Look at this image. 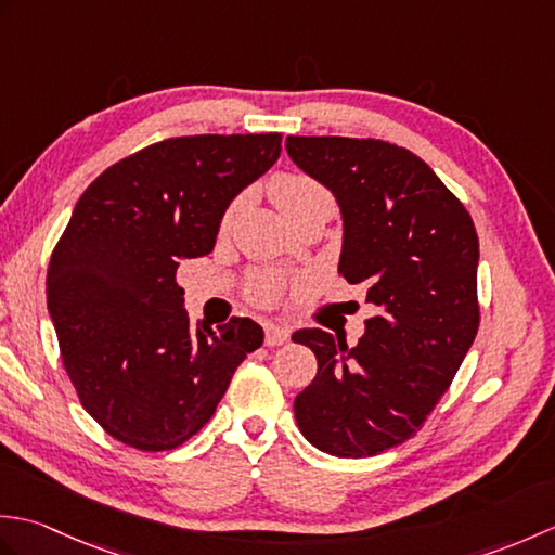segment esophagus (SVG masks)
Returning <instances> with one entry per match:
<instances>
[{
    "instance_id": "obj_1",
    "label": "esophagus",
    "mask_w": 555,
    "mask_h": 555,
    "mask_svg": "<svg viewBox=\"0 0 555 555\" xmlns=\"http://www.w3.org/2000/svg\"><path fill=\"white\" fill-rule=\"evenodd\" d=\"M288 328L286 326H276V324H267L264 326V346L274 348V346H284L288 344Z\"/></svg>"
}]
</instances>
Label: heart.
Listing matches in <instances>:
<instances>
[{
	"label": "heart",
	"instance_id": "b5f03b06",
	"mask_svg": "<svg viewBox=\"0 0 555 555\" xmlns=\"http://www.w3.org/2000/svg\"><path fill=\"white\" fill-rule=\"evenodd\" d=\"M269 193H271V199H274V205L281 209V215H284L288 221L300 217L302 211H308L312 207L334 205L332 193H328L320 181L312 179V176L300 173V171L276 173L269 183ZM233 211H235V203L229 207L227 217H223V227L231 221ZM279 291H281V279L274 274H262L253 281L250 296L259 302H271L276 300Z\"/></svg>",
	"mask_w": 555,
	"mask_h": 555
}]
</instances>
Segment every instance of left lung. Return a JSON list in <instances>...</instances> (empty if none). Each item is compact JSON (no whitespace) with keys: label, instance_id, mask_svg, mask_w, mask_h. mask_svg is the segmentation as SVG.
<instances>
[{"label":"left lung","instance_id":"8db88e82","mask_svg":"<svg viewBox=\"0 0 555 555\" xmlns=\"http://www.w3.org/2000/svg\"><path fill=\"white\" fill-rule=\"evenodd\" d=\"M286 150L336 197L338 274L367 288L374 310L356 346L322 328L293 334L317 358V376L293 403L296 422L328 455L384 453L422 427L477 336L475 223L405 147L288 135Z\"/></svg>","mask_w":555,"mask_h":555}]
</instances>
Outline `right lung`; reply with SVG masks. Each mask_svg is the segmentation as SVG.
I'll list each match as a JSON object with an SVG mask.
<instances>
[{
	"instance_id": "1",
	"label": "right lung",
	"mask_w": 555,
	"mask_h": 555,
	"mask_svg": "<svg viewBox=\"0 0 555 555\" xmlns=\"http://www.w3.org/2000/svg\"><path fill=\"white\" fill-rule=\"evenodd\" d=\"M279 155V133L169 138L116 162L76 203L47 269V310L82 408L116 441L181 446L262 346L247 317L193 328L176 269L215 250L233 197Z\"/></svg>"
}]
</instances>
